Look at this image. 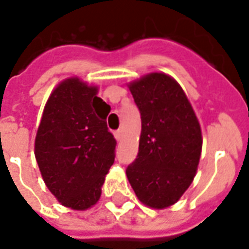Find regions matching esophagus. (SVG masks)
I'll list each match as a JSON object with an SVG mask.
<instances>
[{
	"instance_id": "obj_1",
	"label": "esophagus",
	"mask_w": 249,
	"mask_h": 249,
	"mask_svg": "<svg viewBox=\"0 0 249 249\" xmlns=\"http://www.w3.org/2000/svg\"><path fill=\"white\" fill-rule=\"evenodd\" d=\"M115 137H116V139H118V141H121V139H123V131H121L120 129L115 131Z\"/></svg>"
}]
</instances>
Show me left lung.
Segmentation results:
<instances>
[{"mask_svg":"<svg viewBox=\"0 0 249 249\" xmlns=\"http://www.w3.org/2000/svg\"><path fill=\"white\" fill-rule=\"evenodd\" d=\"M141 112L138 156L126 169L143 205L162 210L177 203L196 177L202 133L181 87L163 72H151L129 84Z\"/></svg>","mask_w":249,"mask_h":249,"instance_id":"8db88e82","label":"left lung"}]
</instances>
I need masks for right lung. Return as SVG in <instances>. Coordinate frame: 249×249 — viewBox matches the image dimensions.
I'll list each match as a JSON object with an SVG mask.
<instances>
[{
	"label": "right lung",
	"mask_w": 249,
	"mask_h": 249,
	"mask_svg": "<svg viewBox=\"0 0 249 249\" xmlns=\"http://www.w3.org/2000/svg\"><path fill=\"white\" fill-rule=\"evenodd\" d=\"M98 88L79 78L61 82L44 106L34 155L44 183L57 201L72 210L96 205L116 141L108 131L106 102Z\"/></svg>",
	"instance_id": "obj_1"
}]
</instances>
